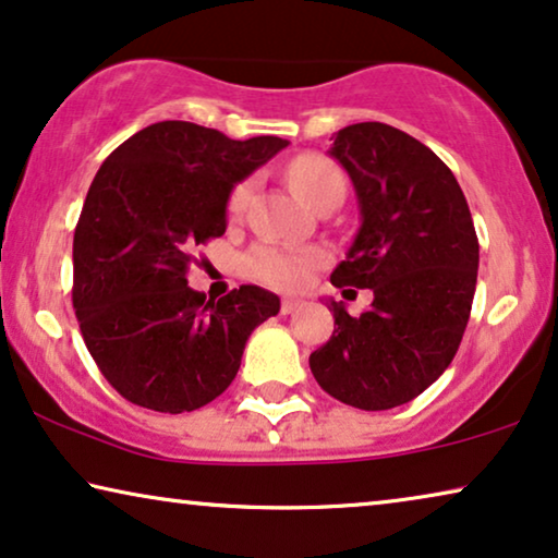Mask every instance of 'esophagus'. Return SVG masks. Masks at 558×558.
<instances>
[{
  "label": "esophagus",
  "mask_w": 558,
  "mask_h": 558,
  "mask_svg": "<svg viewBox=\"0 0 558 558\" xmlns=\"http://www.w3.org/2000/svg\"><path fill=\"white\" fill-rule=\"evenodd\" d=\"M302 307L300 300H294V296H287V300H281V315H292Z\"/></svg>",
  "instance_id": "1"
}]
</instances>
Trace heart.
I'll list each match as a JSON object with an SVG mask.
<instances>
[{
	"mask_svg": "<svg viewBox=\"0 0 558 558\" xmlns=\"http://www.w3.org/2000/svg\"><path fill=\"white\" fill-rule=\"evenodd\" d=\"M287 180L296 195L304 203H310L312 208L319 201L330 195L345 193V174L330 157L317 155V151H304V155L294 157L287 167ZM251 180L239 182L231 190L226 203L228 218H241L246 210L248 197H251ZM325 264V254L315 248H287V246H274V243H264L256 246L248 254V269L258 281L264 284L277 287V289H300L310 281L312 271L319 269Z\"/></svg>",
	"mask_w": 558,
	"mask_h": 558,
	"instance_id": "1",
	"label": "heart"
}]
</instances>
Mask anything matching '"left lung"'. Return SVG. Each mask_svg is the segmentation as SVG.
Masks as SVG:
<instances>
[{
  "instance_id": "obj_1",
  "label": "left lung",
  "mask_w": 558,
  "mask_h": 558,
  "mask_svg": "<svg viewBox=\"0 0 558 558\" xmlns=\"http://www.w3.org/2000/svg\"><path fill=\"white\" fill-rule=\"evenodd\" d=\"M330 155L355 185L361 228L330 281L371 289L310 355L312 376L363 411L401 407L426 391L460 348L477 284L480 243L460 182L429 147L401 129L363 121L340 129Z\"/></svg>"
}]
</instances>
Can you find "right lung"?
<instances>
[{
	"instance_id": "1",
	"label": "right lung",
	"mask_w": 558,
	"mask_h": 558,
	"mask_svg": "<svg viewBox=\"0 0 558 558\" xmlns=\"http://www.w3.org/2000/svg\"><path fill=\"white\" fill-rule=\"evenodd\" d=\"M284 147L279 136L239 142L159 121L96 172L73 235V310L90 357L126 401L162 414L205 407L231 386L248 335L279 312V296L254 284L205 300L187 269L226 233L235 182Z\"/></svg>"
}]
</instances>
